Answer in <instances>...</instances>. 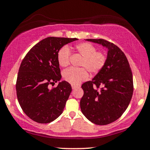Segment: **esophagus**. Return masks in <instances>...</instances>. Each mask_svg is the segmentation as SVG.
<instances>
[{
	"label": "esophagus",
	"mask_w": 150,
	"mask_h": 150,
	"mask_svg": "<svg viewBox=\"0 0 150 150\" xmlns=\"http://www.w3.org/2000/svg\"><path fill=\"white\" fill-rule=\"evenodd\" d=\"M77 87H78V86H76V85H73V86H72V88H73V89H77Z\"/></svg>",
	"instance_id": "1"
}]
</instances>
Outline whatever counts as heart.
Segmentation results:
<instances>
[{"mask_svg": "<svg viewBox=\"0 0 150 150\" xmlns=\"http://www.w3.org/2000/svg\"><path fill=\"white\" fill-rule=\"evenodd\" d=\"M74 49L82 56L79 65L85 67L91 73H98L106 64V54L102 51H97L95 46L90 43H80L76 44ZM57 58L61 66L67 67L69 65L70 51L68 46H63L58 51ZM84 69L71 68L65 70L63 73V79L72 85H79L89 77V74Z\"/></svg>", "mask_w": 150, "mask_h": 150, "instance_id": "1", "label": "heart"}]
</instances>
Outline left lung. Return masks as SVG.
Instances as JSON below:
<instances>
[{
	"instance_id": "8db88e82",
	"label": "left lung",
	"mask_w": 150,
	"mask_h": 150,
	"mask_svg": "<svg viewBox=\"0 0 150 150\" xmlns=\"http://www.w3.org/2000/svg\"><path fill=\"white\" fill-rule=\"evenodd\" d=\"M108 49L104 68L92 80L82 84L81 111L96 125H107L122 116L133 93L132 73L124 53L116 45L102 39H86Z\"/></svg>"
}]
</instances>
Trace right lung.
<instances>
[{"mask_svg":"<svg viewBox=\"0 0 150 150\" xmlns=\"http://www.w3.org/2000/svg\"><path fill=\"white\" fill-rule=\"evenodd\" d=\"M76 40V38L47 37L34 45L22 60L17 78V97L22 111L34 121L51 123L63 113L71 85L62 81L51 89L48 86L61 79L58 51Z\"/></svg>","mask_w":150,"mask_h":150,"instance_id":"right-lung-1","label":"right lung"}]
</instances>
